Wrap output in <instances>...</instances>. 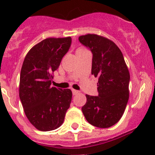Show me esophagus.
Instances as JSON below:
<instances>
[{"instance_id": "34e87169", "label": "esophagus", "mask_w": 155, "mask_h": 155, "mask_svg": "<svg viewBox=\"0 0 155 155\" xmlns=\"http://www.w3.org/2000/svg\"><path fill=\"white\" fill-rule=\"evenodd\" d=\"M72 91H73V95H76V94H77L78 93H79V91H77V90H75V89H73V90H72Z\"/></svg>"}]
</instances>
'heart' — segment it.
<instances>
[{
	"label": "heart",
	"mask_w": 155,
	"mask_h": 155,
	"mask_svg": "<svg viewBox=\"0 0 155 155\" xmlns=\"http://www.w3.org/2000/svg\"><path fill=\"white\" fill-rule=\"evenodd\" d=\"M81 50H84V48H79L78 51H81Z\"/></svg>",
	"instance_id": "b5f03b06"
}]
</instances>
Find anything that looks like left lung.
Here are the masks:
<instances>
[{
	"mask_svg": "<svg viewBox=\"0 0 155 155\" xmlns=\"http://www.w3.org/2000/svg\"><path fill=\"white\" fill-rule=\"evenodd\" d=\"M92 52L91 75L98 78V95L86 94L82 107L86 120L99 128H108L122 117L130 96V72L117 45L104 36L87 34L79 37Z\"/></svg>",
	"mask_w": 155,
	"mask_h": 155,
	"instance_id": "left-lung-1",
	"label": "left lung"
}]
</instances>
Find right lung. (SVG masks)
<instances>
[{"mask_svg":"<svg viewBox=\"0 0 155 155\" xmlns=\"http://www.w3.org/2000/svg\"><path fill=\"white\" fill-rule=\"evenodd\" d=\"M71 38H48L27 53L19 79V97L28 121L40 131L63 124L72 100L71 90L52 87L54 72L68 51Z\"/></svg>","mask_w":155,"mask_h":155,"instance_id":"add662e5","label":"right lung"}]
</instances>
